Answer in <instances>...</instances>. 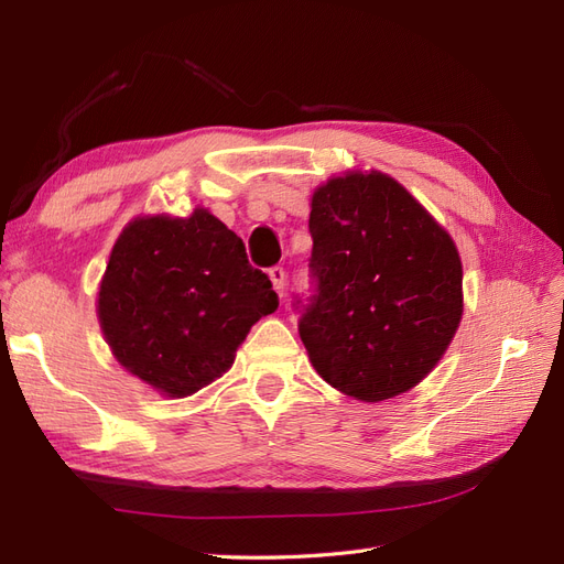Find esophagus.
<instances>
[{
    "label": "esophagus",
    "mask_w": 564,
    "mask_h": 564,
    "mask_svg": "<svg viewBox=\"0 0 564 564\" xmlns=\"http://www.w3.org/2000/svg\"><path fill=\"white\" fill-rule=\"evenodd\" d=\"M270 282H272V289H275V292L282 296L284 294V268H280V265H275V268H270Z\"/></svg>",
    "instance_id": "esophagus-1"
}]
</instances>
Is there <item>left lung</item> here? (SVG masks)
<instances>
[{
  "mask_svg": "<svg viewBox=\"0 0 564 564\" xmlns=\"http://www.w3.org/2000/svg\"><path fill=\"white\" fill-rule=\"evenodd\" d=\"M308 228L317 294L299 334L315 371L362 402L419 386L464 315V268L449 232L377 169L315 187Z\"/></svg>",
  "mask_w": 564,
  "mask_h": 564,
  "instance_id": "left-lung-1",
  "label": "left lung"
}]
</instances>
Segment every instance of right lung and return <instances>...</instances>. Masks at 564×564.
<instances>
[{"label":"right lung","mask_w":564,"mask_h":564,"mask_svg":"<svg viewBox=\"0 0 564 564\" xmlns=\"http://www.w3.org/2000/svg\"><path fill=\"white\" fill-rule=\"evenodd\" d=\"M278 294L245 245L204 207L135 216L119 232L96 313L115 360L164 398H187L232 367Z\"/></svg>","instance_id":"1"}]
</instances>
